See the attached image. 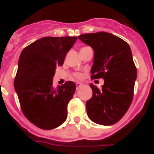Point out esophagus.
<instances>
[{
    "label": "esophagus",
    "mask_w": 154,
    "mask_h": 154,
    "mask_svg": "<svg viewBox=\"0 0 154 154\" xmlns=\"http://www.w3.org/2000/svg\"><path fill=\"white\" fill-rule=\"evenodd\" d=\"M75 85H76V88H77V89H79V88H80V87L82 86V84L80 83V82H76Z\"/></svg>",
    "instance_id": "34e87169"
}]
</instances>
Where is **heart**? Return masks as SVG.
I'll use <instances>...</instances> for the list:
<instances>
[{
	"instance_id": "1",
	"label": "heart",
	"mask_w": 154,
	"mask_h": 154,
	"mask_svg": "<svg viewBox=\"0 0 154 154\" xmlns=\"http://www.w3.org/2000/svg\"><path fill=\"white\" fill-rule=\"evenodd\" d=\"M74 76L75 77L76 79H80L82 78V73H79V72H75V73H74Z\"/></svg>"
}]
</instances>
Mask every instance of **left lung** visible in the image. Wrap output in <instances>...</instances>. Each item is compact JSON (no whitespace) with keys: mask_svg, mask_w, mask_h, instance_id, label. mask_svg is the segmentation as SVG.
Segmentation results:
<instances>
[{"mask_svg":"<svg viewBox=\"0 0 154 154\" xmlns=\"http://www.w3.org/2000/svg\"><path fill=\"white\" fill-rule=\"evenodd\" d=\"M78 38L95 52L91 79H104L101 89L90 84L92 97L86 102L87 114L97 124H114L126 114L133 101L137 74L130 45L103 31Z\"/></svg>","mask_w":154,"mask_h":154,"instance_id":"1","label":"left lung"}]
</instances>
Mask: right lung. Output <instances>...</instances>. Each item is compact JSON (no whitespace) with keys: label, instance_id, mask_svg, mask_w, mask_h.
I'll list each match as a JSON object with an SVG mask.
<instances>
[{"label":"right lung","instance_id":"right-lung-1","mask_svg":"<svg viewBox=\"0 0 154 154\" xmlns=\"http://www.w3.org/2000/svg\"><path fill=\"white\" fill-rule=\"evenodd\" d=\"M77 37H45L23 49L14 79V89L24 116L37 127L52 130L67 118L74 82L53 86L57 66L63 65Z\"/></svg>","mask_w":154,"mask_h":154}]
</instances>
